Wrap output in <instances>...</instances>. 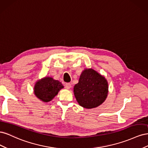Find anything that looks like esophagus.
Masks as SVG:
<instances>
[{"instance_id":"obj_1","label":"esophagus","mask_w":148,"mask_h":148,"mask_svg":"<svg viewBox=\"0 0 148 148\" xmlns=\"http://www.w3.org/2000/svg\"><path fill=\"white\" fill-rule=\"evenodd\" d=\"M71 87V83H66V84H65V88L66 89H69Z\"/></svg>"}]
</instances>
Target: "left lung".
Instances as JSON below:
<instances>
[{"label":"left lung","mask_w":148,"mask_h":148,"mask_svg":"<svg viewBox=\"0 0 148 148\" xmlns=\"http://www.w3.org/2000/svg\"><path fill=\"white\" fill-rule=\"evenodd\" d=\"M108 93V83L93 69L84 70L78 83L74 86V95L78 104L86 109L95 108L106 99Z\"/></svg>","instance_id":"8db88e82"}]
</instances>
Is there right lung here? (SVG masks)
<instances>
[{
	"label": "right lung",
	"mask_w": 148,
	"mask_h": 148,
	"mask_svg": "<svg viewBox=\"0 0 148 148\" xmlns=\"http://www.w3.org/2000/svg\"><path fill=\"white\" fill-rule=\"evenodd\" d=\"M64 86L62 83L51 77H46L35 84L34 94L39 99L49 102L54 97Z\"/></svg>",
	"instance_id": "add662e5"
}]
</instances>
